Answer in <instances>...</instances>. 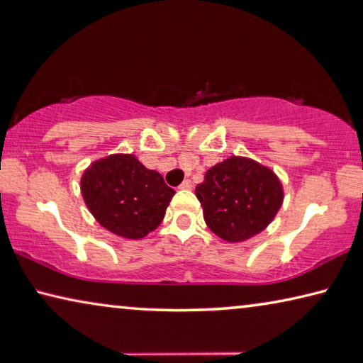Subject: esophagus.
<instances>
[{"instance_id": "esophagus-1", "label": "esophagus", "mask_w": 363, "mask_h": 363, "mask_svg": "<svg viewBox=\"0 0 363 363\" xmlns=\"http://www.w3.org/2000/svg\"><path fill=\"white\" fill-rule=\"evenodd\" d=\"M192 187H194V186H192V181H191V179H186V181H184V182L181 184V186H179V189H182V191H191Z\"/></svg>"}]
</instances>
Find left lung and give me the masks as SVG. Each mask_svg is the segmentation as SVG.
Here are the masks:
<instances>
[{
    "mask_svg": "<svg viewBox=\"0 0 363 363\" xmlns=\"http://www.w3.org/2000/svg\"><path fill=\"white\" fill-rule=\"evenodd\" d=\"M195 195L206 226L226 242H244L260 234L284 200L274 171L245 157H229L211 166Z\"/></svg>",
    "mask_w": 363,
    "mask_h": 363,
    "instance_id": "1",
    "label": "left lung"
}]
</instances>
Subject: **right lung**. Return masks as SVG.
I'll return each instance as SVG.
<instances>
[{
  "mask_svg": "<svg viewBox=\"0 0 363 363\" xmlns=\"http://www.w3.org/2000/svg\"><path fill=\"white\" fill-rule=\"evenodd\" d=\"M80 191L95 220L124 239H143L155 231L174 195L160 172L130 153L94 161L80 177Z\"/></svg>",
  "mask_w": 363,
  "mask_h": 363,
  "instance_id": "obj_1",
  "label": "right lung"
}]
</instances>
